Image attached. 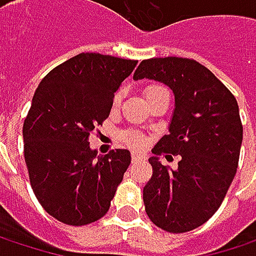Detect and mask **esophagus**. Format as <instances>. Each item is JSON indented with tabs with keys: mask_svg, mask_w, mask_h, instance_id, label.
<instances>
[{
	"mask_svg": "<svg viewBox=\"0 0 256 256\" xmlns=\"http://www.w3.org/2000/svg\"><path fill=\"white\" fill-rule=\"evenodd\" d=\"M142 160H144V156H140V154H132V163H139Z\"/></svg>",
	"mask_w": 256,
	"mask_h": 256,
	"instance_id": "obj_1",
	"label": "esophagus"
}]
</instances>
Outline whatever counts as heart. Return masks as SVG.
<instances>
[{
	"label": "heart",
	"instance_id": "obj_1",
	"mask_svg": "<svg viewBox=\"0 0 256 256\" xmlns=\"http://www.w3.org/2000/svg\"><path fill=\"white\" fill-rule=\"evenodd\" d=\"M162 92H166V88H164V87H162V86L152 84V86H148V87L144 90V94H145L146 100H150L152 96H156V94H158V93H162ZM118 102H120V93H117V94H116L112 105H114V106H117V105H118ZM123 140H124L128 145H132V146H142V145L145 144V136H144L142 133H139V132L128 130V132H124V133H123Z\"/></svg>",
	"mask_w": 256,
	"mask_h": 256
}]
</instances>
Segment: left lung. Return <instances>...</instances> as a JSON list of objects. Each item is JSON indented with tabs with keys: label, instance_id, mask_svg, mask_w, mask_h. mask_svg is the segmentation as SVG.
<instances>
[{
	"label": "left lung",
	"instance_id": "8db88e82",
	"mask_svg": "<svg viewBox=\"0 0 256 256\" xmlns=\"http://www.w3.org/2000/svg\"><path fill=\"white\" fill-rule=\"evenodd\" d=\"M133 78L156 80L172 88L175 111L169 134L152 152L180 156L176 170H169L157 157L148 160L152 176L144 186L145 212L162 230H194L218 210L237 172L243 139L237 100L192 59H146Z\"/></svg>",
	"mask_w": 256,
	"mask_h": 256
}]
</instances>
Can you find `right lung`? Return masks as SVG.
Returning a JSON list of instances; mask_svg holds the SVG:
<instances>
[{
  "label": "right lung",
  "mask_w": 256,
  "mask_h": 256,
  "mask_svg": "<svg viewBox=\"0 0 256 256\" xmlns=\"http://www.w3.org/2000/svg\"><path fill=\"white\" fill-rule=\"evenodd\" d=\"M138 60L80 53L41 80L24 123L30 186L44 210L66 226L100 220L130 164L128 150L98 156L88 136L112 108Z\"/></svg>",
  "instance_id": "right-lung-1"
}]
</instances>
